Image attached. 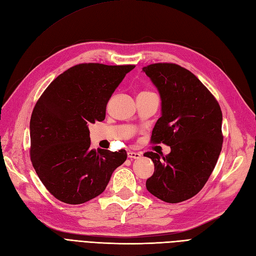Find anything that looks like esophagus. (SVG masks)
<instances>
[{
	"label": "esophagus",
	"mask_w": 256,
	"mask_h": 256,
	"mask_svg": "<svg viewBox=\"0 0 256 256\" xmlns=\"http://www.w3.org/2000/svg\"><path fill=\"white\" fill-rule=\"evenodd\" d=\"M142 154L140 152H128V158L130 159H138L141 158Z\"/></svg>",
	"instance_id": "esophagus-1"
}]
</instances>
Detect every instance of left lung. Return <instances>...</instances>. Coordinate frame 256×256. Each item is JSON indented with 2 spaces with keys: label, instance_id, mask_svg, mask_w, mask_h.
Returning <instances> with one entry per match:
<instances>
[{
  "label": "left lung",
  "instance_id": "1",
  "mask_svg": "<svg viewBox=\"0 0 256 256\" xmlns=\"http://www.w3.org/2000/svg\"><path fill=\"white\" fill-rule=\"evenodd\" d=\"M156 85L162 115L152 134L154 144L164 143L171 152H147L154 172L146 180L152 196L180 203L202 190L222 150V111L214 96L188 69L174 63L142 68Z\"/></svg>",
  "mask_w": 256,
  "mask_h": 256
}]
</instances>
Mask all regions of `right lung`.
<instances>
[{"mask_svg": "<svg viewBox=\"0 0 256 256\" xmlns=\"http://www.w3.org/2000/svg\"><path fill=\"white\" fill-rule=\"evenodd\" d=\"M134 65L84 63L60 74L37 100L30 122V156L51 194L78 205L98 196L125 150H92L88 126L106 118V104Z\"/></svg>", "mask_w": 256, "mask_h": 256, "instance_id": "right-lung-1", "label": "right lung"}]
</instances>
